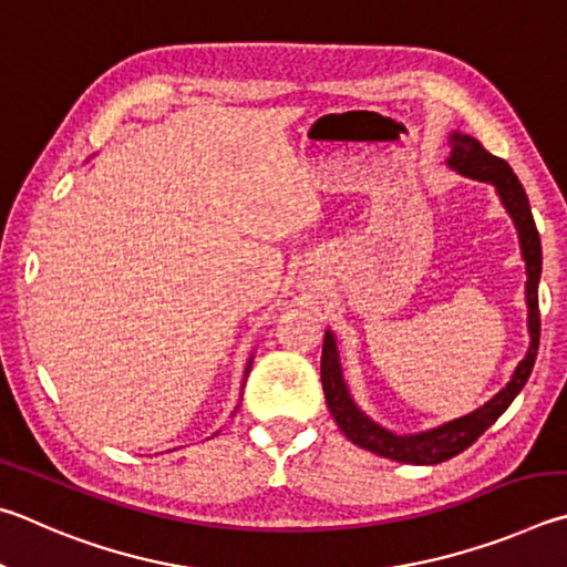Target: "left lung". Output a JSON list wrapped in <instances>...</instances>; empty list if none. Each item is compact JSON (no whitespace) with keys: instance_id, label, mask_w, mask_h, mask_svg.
<instances>
[{"instance_id":"8db88e82","label":"left lung","mask_w":567,"mask_h":567,"mask_svg":"<svg viewBox=\"0 0 567 567\" xmlns=\"http://www.w3.org/2000/svg\"><path fill=\"white\" fill-rule=\"evenodd\" d=\"M451 148H453L449 158L451 166L458 168V172L465 176L495 184V188H498V194L503 198V206L508 208V214L515 221V228H518L523 258H525V266H528V286H525V293H528V309H530V319H528L530 351L518 365V371H515L513 381L505 385V389L495 395L491 403H485L483 409L473 411L471 415H463L458 421L445 423L441 429H433L429 433L393 435L391 431L375 425L371 419H365V415L355 409L349 391H346L333 333L326 331L323 353H321V383H323L326 403H329L336 423H339V429L351 443L399 463L433 465V463H443L453 458V455L463 453L465 449H471V445L501 419L505 409L515 401V395L523 391V385L528 383L535 359H538V346H540L538 281H540L543 251H540V236L533 221L528 196H525L518 176L513 174V168L505 164L503 158L485 152L483 144L475 142L473 136L453 134Z\"/></svg>"}]
</instances>
